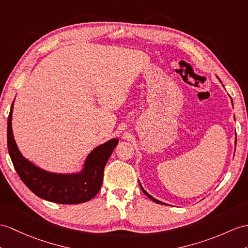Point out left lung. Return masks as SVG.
I'll return each instance as SVG.
<instances>
[{"label":"left lung","mask_w":248,"mask_h":248,"mask_svg":"<svg viewBox=\"0 0 248 248\" xmlns=\"http://www.w3.org/2000/svg\"><path fill=\"white\" fill-rule=\"evenodd\" d=\"M217 78H218V77H217ZM219 80H220V78H219ZM220 82H221V81H220ZM221 83H222V82H221ZM234 143H237V140H235V142H234ZM139 184H140V187H141V189H142V191H143V192H144V194H145V195H146V196H147V197H148V198L150 199V200H152V201H154V202H155V203H158V204H163V205H165V204H166V203H164V202H162V201H159V200H156V199H155V198H154L153 196H150V195L148 194V192H147L146 190H145V189L143 188V187H142V185H141V183H140V182H139Z\"/></svg>","instance_id":"8db88e82"}]
</instances>
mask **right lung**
Segmentation results:
<instances>
[{
	"label": "right lung",
	"instance_id": "right-lung-1",
	"mask_svg": "<svg viewBox=\"0 0 248 248\" xmlns=\"http://www.w3.org/2000/svg\"><path fill=\"white\" fill-rule=\"evenodd\" d=\"M14 103L15 101L7 122V145L11 161L24 184L34 195L53 203L80 204L92 200L101 189L105 165L119 139H110L92 150L80 171L61 173L45 170L26 159L17 147L11 122Z\"/></svg>",
	"mask_w": 248,
	"mask_h": 248
}]
</instances>
